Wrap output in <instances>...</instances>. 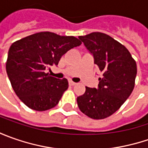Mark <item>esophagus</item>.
<instances>
[{
    "mask_svg": "<svg viewBox=\"0 0 148 148\" xmlns=\"http://www.w3.org/2000/svg\"><path fill=\"white\" fill-rule=\"evenodd\" d=\"M69 85H71V86H75V85H77V83L73 82H71V81H69Z\"/></svg>",
    "mask_w": 148,
    "mask_h": 148,
    "instance_id": "1",
    "label": "esophagus"
}]
</instances>
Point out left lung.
<instances>
[{
  "instance_id": "left-lung-1",
  "label": "left lung",
  "mask_w": 148,
  "mask_h": 148,
  "mask_svg": "<svg viewBox=\"0 0 148 148\" xmlns=\"http://www.w3.org/2000/svg\"><path fill=\"white\" fill-rule=\"evenodd\" d=\"M102 71L97 88L86 87L78 96L80 110L91 119H102L116 112L134 88L137 64L128 50L110 36L94 32L79 36Z\"/></svg>"
}]
</instances>
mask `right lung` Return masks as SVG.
<instances>
[{"label": "right lung", "mask_w": 148, "mask_h": 148, "mask_svg": "<svg viewBox=\"0 0 148 148\" xmlns=\"http://www.w3.org/2000/svg\"><path fill=\"white\" fill-rule=\"evenodd\" d=\"M82 42L73 36H60L40 32L11 44L6 62V72L12 88L29 108L45 111L58 104L68 88L66 78L50 77L46 70L57 66L62 55Z\"/></svg>", "instance_id": "1"}]
</instances>
